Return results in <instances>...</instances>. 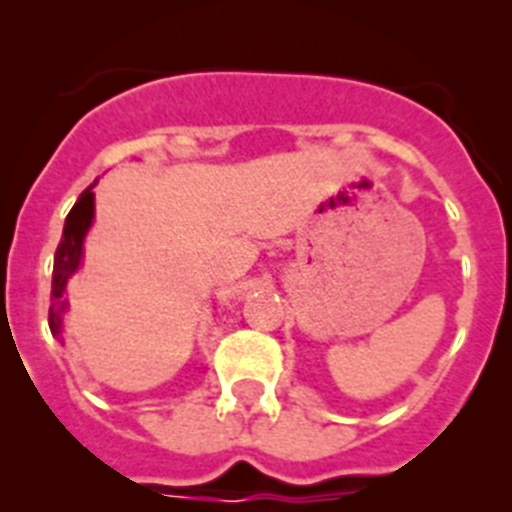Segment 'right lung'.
<instances>
[{
	"label": "right lung",
	"mask_w": 512,
	"mask_h": 512,
	"mask_svg": "<svg viewBox=\"0 0 512 512\" xmlns=\"http://www.w3.org/2000/svg\"><path fill=\"white\" fill-rule=\"evenodd\" d=\"M94 184L81 192V197L76 200V205L71 207V212L66 215L63 238L56 248V259H53L51 310H48V325H51L53 333H58V330H61V315H63V310H66L63 292H66V282H69L71 274L79 269L81 243H84V235H87L89 225H92V217H94V192L92 189H94Z\"/></svg>",
	"instance_id": "obj_1"
}]
</instances>
